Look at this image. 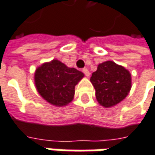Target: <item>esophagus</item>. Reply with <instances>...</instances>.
Returning a JSON list of instances; mask_svg holds the SVG:
<instances>
[{
	"label": "esophagus",
	"instance_id": "obj_1",
	"mask_svg": "<svg viewBox=\"0 0 155 155\" xmlns=\"http://www.w3.org/2000/svg\"><path fill=\"white\" fill-rule=\"evenodd\" d=\"M82 71L84 72V74L86 76V77H89L90 76V72H89V70L87 69V68H84V69H83V71Z\"/></svg>",
	"mask_w": 155,
	"mask_h": 155
}]
</instances>
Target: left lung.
Returning <instances> with one entry per match:
<instances>
[{"label":"left lung","mask_w":155,"mask_h":155,"mask_svg":"<svg viewBox=\"0 0 155 155\" xmlns=\"http://www.w3.org/2000/svg\"><path fill=\"white\" fill-rule=\"evenodd\" d=\"M99 104L112 107L124 101L131 89V75L124 66L115 61L100 63L90 78Z\"/></svg>","instance_id":"obj_1"}]
</instances>
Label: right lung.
<instances>
[{
  "label": "right lung",
  "instance_id": "right-lung-1",
  "mask_svg": "<svg viewBox=\"0 0 155 155\" xmlns=\"http://www.w3.org/2000/svg\"><path fill=\"white\" fill-rule=\"evenodd\" d=\"M84 77L83 72L54 59L36 69L34 84L39 94L46 101L55 107H64L73 101L75 86Z\"/></svg>",
  "mask_w": 155,
  "mask_h": 155
}]
</instances>
